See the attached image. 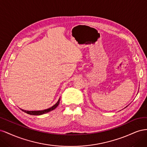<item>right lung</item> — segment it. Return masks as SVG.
Returning <instances> with one entry per match:
<instances>
[{"mask_svg": "<svg viewBox=\"0 0 147 147\" xmlns=\"http://www.w3.org/2000/svg\"><path fill=\"white\" fill-rule=\"evenodd\" d=\"M59 101H60V98L59 99L58 101H57L56 103L52 106L51 107L49 108L48 109H45V110H37V111H28V110H23V109H21L23 112L28 113V114H29V115H43V114H45V113H48L51 112V111L53 110L54 109H55L57 106H58L59 104Z\"/></svg>", "mask_w": 147, "mask_h": 147, "instance_id": "right-lung-1", "label": "right lung"}]
</instances>
